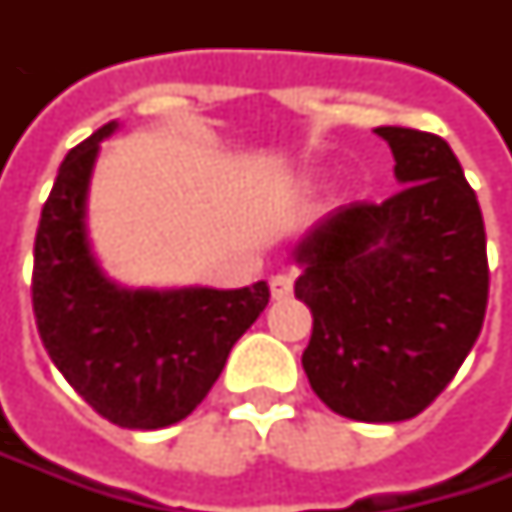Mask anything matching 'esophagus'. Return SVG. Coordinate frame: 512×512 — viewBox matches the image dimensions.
<instances>
[{"mask_svg":"<svg viewBox=\"0 0 512 512\" xmlns=\"http://www.w3.org/2000/svg\"><path fill=\"white\" fill-rule=\"evenodd\" d=\"M270 293H273V299H287V296L293 293V279H290L287 273L273 276V279H270Z\"/></svg>","mask_w":512,"mask_h":512,"instance_id":"esophagus-1","label":"esophagus"}]
</instances>
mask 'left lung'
<instances>
[{
    "label": "left lung",
    "mask_w": 512,
    "mask_h": 512,
    "mask_svg": "<svg viewBox=\"0 0 512 512\" xmlns=\"http://www.w3.org/2000/svg\"><path fill=\"white\" fill-rule=\"evenodd\" d=\"M402 190L350 202L293 250L313 313L310 387L344 419L404 422L433 402L482 333L490 270L479 199L436 133L376 128Z\"/></svg>",
    "instance_id": "left-lung-1"
}]
</instances>
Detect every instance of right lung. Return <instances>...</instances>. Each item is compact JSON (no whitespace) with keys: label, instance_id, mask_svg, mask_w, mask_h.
I'll use <instances>...</instances> for the list:
<instances>
[{"label":"right lung","instance_id":"obj_1","mask_svg":"<svg viewBox=\"0 0 512 512\" xmlns=\"http://www.w3.org/2000/svg\"><path fill=\"white\" fill-rule=\"evenodd\" d=\"M108 122L59 165L33 245V313L59 373L108 422L159 430L182 422L219 379L230 347L267 307L242 290H125L90 253L85 205Z\"/></svg>","mask_w":512,"mask_h":512}]
</instances>
